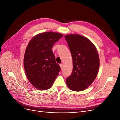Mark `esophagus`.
I'll return each instance as SVG.
<instances>
[{"instance_id": "esophagus-1", "label": "esophagus", "mask_w": 120, "mask_h": 120, "mask_svg": "<svg viewBox=\"0 0 120 120\" xmlns=\"http://www.w3.org/2000/svg\"><path fill=\"white\" fill-rule=\"evenodd\" d=\"M60 66L61 69H63V65L62 64H60Z\"/></svg>"}]
</instances>
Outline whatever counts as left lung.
<instances>
[{
  "instance_id": "left-lung-1",
  "label": "left lung",
  "mask_w": 120,
  "mask_h": 120,
  "mask_svg": "<svg viewBox=\"0 0 120 120\" xmlns=\"http://www.w3.org/2000/svg\"><path fill=\"white\" fill-rule=\"evenodd\" d=\"M71 53L73 69L66 79L67 86L73 91L85 90L95 79L99 67V58L95 46L89 39L79 34L65 37Z\"/></svg>"
}]
</instances>
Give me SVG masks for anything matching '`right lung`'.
<instances>
[{
  "mask_svg": "<svg viewBox=\"0 0 120 120\" xmlns=\"http://www.w3.org/2000/svg\"><path fill=\"white\" fill-rule=\"evenodd\" d=\"M63 35L50 32L39 34L26 47L24 59L25 73L29 82L39 90L50 88L61 71L52 48Z\"/></svg>",
  "mask_w": 120,
  "mask_h": 120,
  "instance_id": "obj_1",
  "label": "right lung"
}]
</instances>
